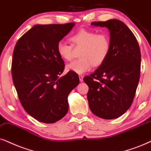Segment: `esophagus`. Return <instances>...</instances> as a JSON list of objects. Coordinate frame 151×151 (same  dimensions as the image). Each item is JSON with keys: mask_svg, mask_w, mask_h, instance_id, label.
Wrapping results in <instances>:
<instances>
[{"mask_svg": "<svg viewBox=\"0 0 151 151\" xmlns=\"http://www.w3.org/2000/svg\"><path fill=\"white\" fill-rule=\"evenodd\" d=\"M79 80H80V81H81V82H82V81H83V76L79 75Z\"/></svg>", "mask_w": 151, "mask_h": 151, "instance_id": "1", "label": "esophagus"}]
</instances>
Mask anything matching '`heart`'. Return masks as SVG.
Returning <instances> with one entry per match:
<instances>
[{"label":"heart","mask_w":151,"mask_h":151,"mask_svg":"<svg viewBox=\"0 0 151 151\" xmlns=\"http://www.w3.org/2000/svg\"><path fill=\"white\" fill-rule=\"evenodd\" d=\"M71 44L59 41L56 51L60 58L70 60L74 56V47L81 49V58L73 60L67 65V70L79 74L85 73L91 69L93 65L99 66L106 60L111 49L110 37L106 33L97 34L92 30L81 29L71 37Z\"/></svg>","instance_id":"obj_1"}]
</instances>
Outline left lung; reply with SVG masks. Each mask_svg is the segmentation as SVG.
I'll list each match as a JSON object with an SVG mask.
<instances>
[{
	"label": "left lung",
	"instance_id": "left-lung-1",
	"mask_svg": "<svg viewBox=\"0 0 151 151\" xmlns=\"http://www.w3.org/2000/svg\"><path fill=\"white\" fill-rule=\"evenodd\" d=\"M91 24L108 28L111 49L105 61L83 78L89 88V108L98 117L114 119L125 113L134 100L140 77V49L134 34L121 21Z\"/></svg>",
	"mask_w": 151,
	"mask_h": 151
}]
</instances>
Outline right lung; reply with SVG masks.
<instances>
[{"mask_svg": "<svg viewBox=\"0 0 151 151\" xmlns=\"http://www.w3.org/2000/svg\"><path fill=\"white\" fill-rule=\"evenodd\" d=\"M74 23L35 25L15 45L12 75L21 104L38 121L53 123L68 111V97L79 83L77 73L65 68L56 45L72 30Z\"/></svg>", "mask_w": 151, "mask_h": 151, "instance_id": "right-lung-1", "label": "right lung"}]
</instances>
